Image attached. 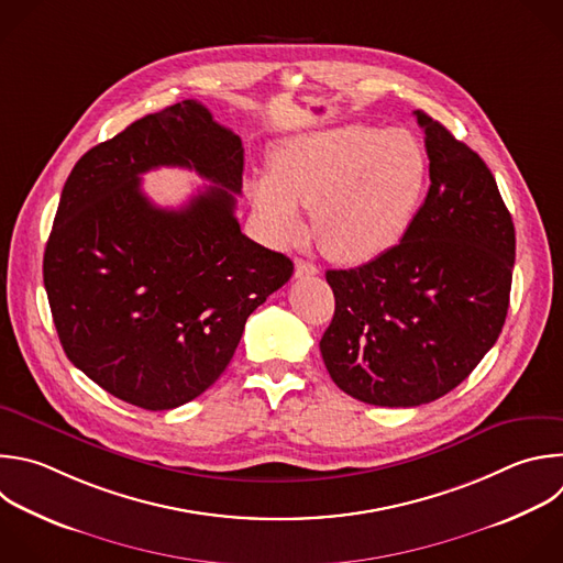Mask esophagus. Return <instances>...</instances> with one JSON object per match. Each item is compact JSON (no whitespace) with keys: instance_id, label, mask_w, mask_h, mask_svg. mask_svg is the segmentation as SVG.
Instances as JSON below:
<instances>
[{"instance_id":"34e87169","label":"esophagus","mask_w":563,"mask_h":563,"mask_svg":"<svg viewBox=\"0 0 563 563\" xmlns=\"http://www.w3.org/2000/svg\"><path fill=\"white\" fill-rule=\"evenodd\" d=\"M318 274V267L313 263H307L302 258L296 261V278H302V276H316Z\"/></svg>"}]
</instances>
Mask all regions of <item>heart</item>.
Here are the masks:
<instances>
[{"instance_id":"heart-1","label":"heart","mask_w":563,"mask_h":563,"mask_svg":"<svg viewBox=\"0 0 563 563\" xmlns=\"http://www.w3.org/2000/svg\"><path fill=\"white\" fill-rule=\"evenodd\" d=\"M427 187L429 156L413 134L351 123L278 143L267 176L252 178L247 195L276 245L300 243V210H313L320 250L364 263L400 243Z\"/></svg>"}]
</instances>
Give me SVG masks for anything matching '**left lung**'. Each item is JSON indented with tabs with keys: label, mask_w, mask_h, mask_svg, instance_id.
Here are the masks:
<instances>
[{
	"label": "left lung",
	"mask_w": 563,
	"mask_h": 563,
	"mask_svg": "<svg viewBox=\"0 0 563 563\" xmlns=\"http://www.w3.org/2000/svg\"><path fill=\"white\" fill-rule=\"evenodd\" d=\"M413 117L431 185L411 228L378 258L327 272L324 366L376 407H420L466 380L501 333L512 283L515 228L495 176L440 121Z\"/></svg>",
	"instance_id": "8db88e82"
}]
</instances>
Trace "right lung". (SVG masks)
Here are the masks:
<instances>
[{"label": "right lung", "mask_w": 563, "mask_h": 563, "mask_svg": "<svg viewBox=\"0 0 563 563\" xmlns=\"http://www.w3.org/2000/svg\"><path fill=\"white\" fill-rule=\"evenodd\" d=\"M187 166L213 185L156 209L140 174ZM243 141L185 99L88 150L73 167L44 252V285L68 360L110 396L167 411L230 364L250 313L294 263L241 232Z\"/></svg>", "instance_id": "right-lung-1"}]
</instances>
